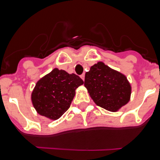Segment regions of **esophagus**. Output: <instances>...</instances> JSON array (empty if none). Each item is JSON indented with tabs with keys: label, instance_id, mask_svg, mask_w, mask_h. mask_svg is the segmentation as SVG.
<instances>
[{
	"label": "esophagus",
	"instance_id": "34e87169",
	"mask_svg": "<svg viewBox=\"0 0 160 160\" xmlns=\"http://www.w3.org/2000/svg\"><path fill=\"white\" fill-rule=\"evenodd\" d=\"M80 77H81V78L82 79L83 81H84V79H85V74H84V73H82V75L80 76Z\"/></svg>",
	"mask_w": 160,
	"mask_h": 160
}]
</instances>
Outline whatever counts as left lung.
Instances as JSON below:
<instances>
[{"label":"left lung","instance_id":"left-lung-1","mask_svg":"<svg viewBox=\"0 0 160 160\" xmlns=\"http://www.w3.org/2000/svg\"><path fill=\"white\" fill-rule=\"evenodd\" d=\"M85 87L96 105L116 112L130 101L131 87L122 73L98 62L85 74Z\"/></svg>","mask_w":160,"mask_h":160}]
</instances>
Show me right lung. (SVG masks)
<instances>
[{
	"mask_svg": "<svg viewBox=\"0 0 160 160\" xmlns=\"http://www.w3.org/2000/svg\"><path fill=\"white\" fill-rule=\"evenodd\" d=\"M82 84L74 73L54 68L36 83L31 94L32 106L40 115L58 119L70 108L75 90Z\"/></svg>",
	"mask_w": 160,
	"mask_h": 160,
	"instance_id": "right-lung-1",
	"label": "right lung"
}]
</instances>
